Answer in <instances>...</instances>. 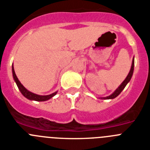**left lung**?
<instances>
[{
  "label": "left lung",
  "mask_w": 150,
  "mask_h": 150,
  "mask_svg": "<svg viewBox=\"0 0 150 150\" xmlns=\"http://www.w3.org/2000/svg\"><path fill=\"white\" fill-rule=\"evenodd\" d=\"M134 59H133V61H132V67H131V70H130L129 74H128V76H127V77L125 78V79L124 81L122 82V84L120 85V86H119V88H118L117 89H116V91H115L114 92H113V93L112 94V95H110V96H108V97H106V98H104V99H112V98H116V97H117L118 95H119L120 93H121L122 91V90L124 89L125 87V86H126V85H127V83H128V82L130 81V79H131V78H132V74H133V72H134Z\"/></svg>",
  "instance_id": "left-lung-1"
}]
</instances>
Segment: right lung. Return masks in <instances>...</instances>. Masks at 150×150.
I'll return each mask as SVG.
<instances>
[{
    "mask_svg": "<svg viewBox=\"0 0 150 150\" xmlns=\"http://www.w3.org/2000/svg\"><path fill=\"white\" fill-rule=\"evenodd\" d=\"M12 70H13V78H14V80H15L16 83V85L17 86H18V89L20 90L21 93H22L24 96L25 97V98L29 99V100H37V101H44V100H49V99H50L51 98H52L54 95H56L57 92H54V93L49 95H36V94L32 93V92H30V91H28V90L22 86V83L19 82V80H18V78H17L16 75L15 71H14V68H13V66L12 67Z\"/></svg>",
    "mask_w": 150,
    "mask_h": 150,
    "instance_id": "right-lung-1",
    "label": "right lung"
}]
</instances>
